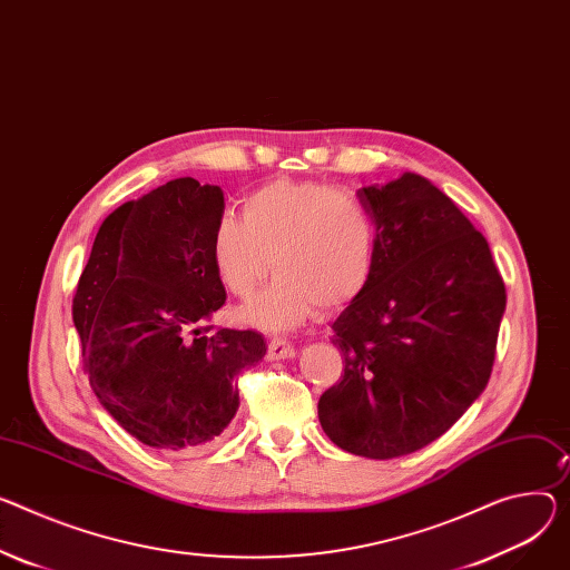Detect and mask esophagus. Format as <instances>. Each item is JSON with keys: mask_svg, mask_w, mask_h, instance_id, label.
<instances>
[{"mask_svg": "<svg viewBox=\"0 0 570 570\" xmlns=\"http://www.w3.org/2000/svg\"><path fill=\"white\" fill-rule=\"evenodd\" d=\"M291 356H295V347L288 341L273 338L268 343V358L271 361H282V358H291Z\"/></svg>", "mask_w": 570, "mask_h": 570, "instance_id": "34e87169", "label": "esophagus"}]
</instances>
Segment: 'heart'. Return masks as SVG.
Returning <instances> with one entry per match:
<instances>
[{"label": "heart", "instance_id": "obj_1", "mask_svg": "<svg viewBox=\"0 0 570 570\" xmlns=\"http://www.w3.org/2000/svg\"><path fill=\"white\" fill-rule=\"evenodd\" d=\"M225 288L247 299L273 271L277 282L240 312L271 332L302 325L316 306L336 308L366 291L377 264V223L354 193L321 181H273L225 214L212 236Z\"/></svg>", "mask_w": 570, "mask_h": 570}]
</instances>
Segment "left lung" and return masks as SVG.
I'll list each match as a JSON object with an SVG mask.
<instances>
[{
	"label": "left lung",
	"mask_w": 570,
	"mask_h": 570,
	"mask_svg": "<svg viewBox=\"0 0 570 570\" xmlns=\"http://www.w3.org/2000/svg\"><path fill=\"white\" fill-rule=\"evenodd\" d=\"M356 195L377 223V264L334 323L345 368L318 419L341 450L393 459L436 441L487 389L507 291L487 238L425 177Z\"/></svg>",
	"instance_id": "obj_1"
}]
</instances>
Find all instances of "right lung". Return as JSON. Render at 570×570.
Instances as JSON below:
<instances>
[{"instance_id": "add662e5", "label": "right lung", "mask_w": 570, "mask_h": 570, "mask_svg": "<svg viewBox=\"0 0 570 570\" xmlns=\"http://www.w3.org/2000/svg\"><path fill=\"white\" fill-rule=\"evenodd\" d=\"M218 186L173 179L101 223L72 299L83 373L140 443L184 452L212 443L238 409L236 377L264 358L254 330L204 325L227 293L212 258Z\"/></svg>"}]
</instances>
